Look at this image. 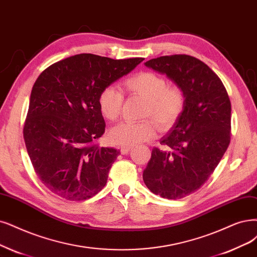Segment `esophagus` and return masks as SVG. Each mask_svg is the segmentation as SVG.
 Returning <instances> with one entry per match:
<instances>
[{"instance_id":"obj_1","label":"esophagus","mask_w":257,"mask_h":257,"mask_svg":"<svg viewBox=\"0 0 257 257\" xmlns=\"http://www.w3.org/2000/svg\"><path fill=\"white\" fill-rule=\"evenodd\" d=\"M130 149H131L130 146L121 147V148H120V154H121V155H127V154L129 153V151H130Z\"/></svg>"}]
</instances>
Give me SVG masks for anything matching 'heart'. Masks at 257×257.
I'll return each mask as SVG.
<instances>
[{"instance_id": "obj_1", "label": "heart", "mask_w": 257, "mask_h": 257, "mask_svg": "<svg viewBox=\"0 0 257 257\" xmlns=\"http://www.w3.org/2000/svg\"><path fill=\"white\" fill-rule=\"evenodd\" d=\"M131 93L147 100L144 116H151L162 129L173 126L184 109L185 98L182 91L169 87L163 76L154 72H141L125 81ZM123 101L122 91L114 84L104 87L98 96V106L104 118L110 121L119 116ZM157 135L155 122L150 119L142 121H122L112 128L108 138L117 146H134L153 140Z\"/></svg>"}]
</instances>
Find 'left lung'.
I'll return each instance as SVG.
<instances>
[{
  "label": "left lung",
  "instance_id": "obj_1",
  "mask_svg": "<svg viewBox=\"0 0 257 257\" xmlns=\"http://www.w3.org/2000/svg\"><path fill=\"white\" fill-rule=\"evenodd\" d=\"M166 75L182 91L181 115L154 148L143 172L151 192L166 199H181L198 191L219 164L230 144L231 101L220 78L188 55L162 56L145 62Z\"/></svg>",
  "mask_w": 257,
  "mask_h": 257
}]
</instances>
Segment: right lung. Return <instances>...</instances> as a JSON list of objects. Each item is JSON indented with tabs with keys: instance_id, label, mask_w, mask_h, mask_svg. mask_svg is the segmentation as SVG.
<instances>
[{
	"instance_id": "obj_1",
	"label": "right lung",
	"mask_w": 257,
	"mask_h": 257,
	"mask_svg": "<svg viewBox=\"0 0 257 257\" xmlns=\"http://www.w3.org/2000/svg\"><path fill=\"white\" fill-rule=\"evenodd\" d=\"M143 60L79 54L52 64L37 78L23 134L35 172L53 194L80 201L106 185L119 151L94 144L104 132L98 96Z\"/></svg>"
}]
</instances>
